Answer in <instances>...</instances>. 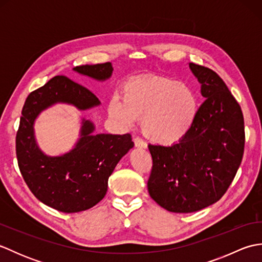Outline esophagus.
Masks as SVG:
<instances>
[{"instance_id":"1","label":"esophagus","mask_w":262,"mask_h":262,"mask_svg":"<svg viewBox=\"0 0 262 262\" xmlns=\"http://www.w3.org/2000/svg\"><path fill=\"white\" fill-rule=\"evenodd\" d=\"M134 143H135V147H137V148H146V146H147L146 143L140 137L134 138Z\"/></svg>"}]
</instances>
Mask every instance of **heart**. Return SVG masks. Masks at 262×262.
Segmentation results:
<instances>
[{
	"mask_svg": "<svg viewBox=\"0 0 262 262\" xmlns=\"http://www.w3.org/2000/svg\"><path fill=\"white\" fill-rule=\"evenodd\" d=\"M110 116L125 126L142 117L143 132L159 144L181 141L192 128L198 114L193 89L170 77L147 75L124 85V99L115 96L109 102Z\"/></svg>",
	"mask_w": 262,
	"mask_h": 262,
	"instance_id": "1",
	"label": "heart"
}]
</instances>
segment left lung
<instances>
[{
    "mask_svg": "<svg viewBox=\"0 0 262 262\" xmlns=\"http://www.w3.org/2000/svg\"><path fill=\"white\" fill-rule=\"evenodd\" d=\"M206 99L190 132L170 146L148 145L149 196L172 213H193L223 197L241 164L244 121L240 105L210 69L189 63Z\"/></svg>",
    "mask_w": 262,
    "mask_h": 262,
    "instance_id": "8db88e82",
    "label": "left lung"
}]
</instances>
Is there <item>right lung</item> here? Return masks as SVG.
Masks as SVG:
<instances>
[{
	"label": "right lung",
	"mask_w": 262,
	"mask_h": 262,
	"mask_svg": "<svg viewBox=\"0 0 262 262\" xmlns=\"http://www.w3.org/2000/svg\"><path fill=\"white\" fill-rule=\"evenodd\" d=\"M74 72L99 82L113 75L111 63L75 66ZM64 103L85 111L101 102L66 76H55L28 96L16 134V158L22 177L38 200L63 213H77L97 205L108 190L116 165L134 147L130 134H96V125L81 118L79 138L70 151L48 155L39 147L36 120L42 111Z\"/></svg>",
	"instance_id": "add662e5"
}]
</instances>
